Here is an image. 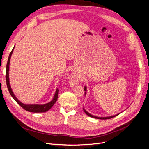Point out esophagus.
<instances>
[{"instance_id": "34e87169", "label": "esophagus", "mask_w": 149, "mask_h": 149, "mask_svg": "<svg viewBox=\"0 0 149 149\" xmlns=\"http://www.w3.org/2000/svg\"><path fill=\"white\" fill-rule=\"evenodd\" d=\"M71 81H72V83H73L74 84H75L77 82V77H75V75L72 76V77Z\"/></svg>"}]
</instances>
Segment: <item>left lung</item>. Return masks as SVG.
Segmentation results:
<instances>
[{"label":"left lung","instance_id":"8db88e82","mask_svg":"<svg viewBox=\"0 0 149 149\" xmlns=\"http://www.w3.org/2000/svg\"><path fill=\"white\" fill-rule=\"evenodd\" d=\"M84 90H85V95L86 94V91H87V87H84ZM84 111H85V113L87 114L88 116H89V117H92V118H98V119H110V118H113V117H116V116H117V115H118V114H117V115H113V116H110V117H95V116H94V115H91V114H90L89 113H88V112L86 111L85 109L84 108Z\"/></svg>","mask_w":149,"mask_h":149}]
</instances>
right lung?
<instances>
[{"mask_svg": "<svg viewBox=\"0 0 149 149\" xmlns=\"http://www.w3.org/2000/svg\"><path fill=\"white\" fill-rule=\"evenodd\" d=\"M13 49L14 48L12 49L9 56L7 65H6V84H7V87L8 88V91L9 92L10 94L12 96V97L14 99V100L16 101V102L22 107L24 110H27L30 112H33V113H42V112H46L50 109L54 104L55 103L56 101L57 100L58 98V89L57 88L55 91V93L54 95V97L53 98V100L49 102L48 103L45 104H25L22 103L21 101H19L17 98L16 97L15 94H13L12 91V89L11 88V86H10L9 84V62H10V59H11V57L12 55V53L13 52Z\"/></svg>", "mask_w": 149, "mask_h": 149, "instance_id": "add662e5", "label": "right lung"}]
</instances>
